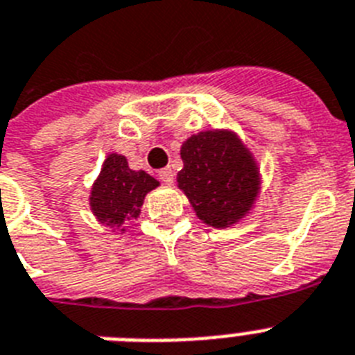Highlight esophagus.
<instances>
[{
	"mask_svg": "<svg viewBox=\"0 0 355 355\" xmlns=\"http://www.w3.org/2000/svg\"><path fill=\"white\" fill-rule=\"evenodd\" d=\"M159 177H160V180H162L164 184H168V186H171V184L175 182V173H173L171 168L160 169Z\"/></svg>",
	"mask_w": 355,
	"mask_h": 355,
	"instance_id": "1",
	"label": "esophagus"
}]
</instances>
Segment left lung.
Returning <instances> with one entry per match:
<instances>
[{
	"mask_svg": "<svg viewBox=\"0 0 355 355\" xmlns=\"http://www.w3.org/2000/svg\"><path fill=\"white\" fill-rule=\"evenodd\" d=\"M184 168L178 187L187 195L198 218L213 227L238 222L258 195V168L236 135L202 132L180 150Z\"/></svg>",
	"mask_w": 355,
	"mask_h": 355,
	"instance_id": "left-lung-1",
	"label": "left lung"
}]
</instances>
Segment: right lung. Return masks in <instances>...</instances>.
<instances>
[{
    "label": "right lung",
    "instance_id": "1",
    "mask_svg": "<svg viewBox=\"0 0 355 355\" xmlns=\"http://www.w3.org/2000/svg\"><path fill=\"white\" fill-rule=\"evenodd\" d=\"M159 186L146 171L128 168L126 157L112 153L104 160L97 182L92 187L90 205L99 222L119 227L124 220L137 218L146 193Z\"/></svg>",
    "mask_w": 355,
    "mask_h": 355
}]
</instances>
